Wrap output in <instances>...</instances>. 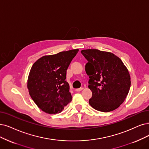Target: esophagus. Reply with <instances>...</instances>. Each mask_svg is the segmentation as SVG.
Listing matches in <instances>:
<instances>
[{"label":"esophagus","instance_id":"34e87169","mask_svg":"<svg viewBox=\"0 0 149 149\" xmlns=\"http://www.w3.org/2000/svg\"><path fill=\"white\" fill-rule=\"evenodd\" d=\"M84 88H77V89H76V91H81L82 90H83Z\"/></svg>","mask_w":149,"mask_h":149}]
</instances>
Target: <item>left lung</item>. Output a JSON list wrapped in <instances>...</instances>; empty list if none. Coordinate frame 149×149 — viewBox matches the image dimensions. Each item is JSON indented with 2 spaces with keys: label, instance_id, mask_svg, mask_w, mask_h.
Instances as JSON below:
<instances>
[{
  "label": "left lung",
  "instance_id": "8db88e82",
  "mask_svg": "<svg viewBox=\"0 0 149 149\" xmlns=\"http://www.w3.org/2000/svg\"><path fill=\"white\" fill-rule=\"evenodd\" d=\"M81 53L88 61L85 71L92 91L90 106L101 112L114 111L124 102L130 91L131 77L127 68L111 52L87 49Z\"/></svg>",
  "mask_w": 149,
  "mask_h": 149
}]
</instances>
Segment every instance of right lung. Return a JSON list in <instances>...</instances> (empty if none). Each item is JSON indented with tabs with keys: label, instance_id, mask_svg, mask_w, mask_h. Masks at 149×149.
Segmentation results:
<instances>
[{
	"label": "right lung",
	"instance_id": "right-lung-1",
	"mask_svg": "<svg viewBox=\"0 0 149 149\" xmlns=\"http://www.w3.org/2000/svg\"><path fill=\"white\" fill-rule=\"evenodd\" d=\"M79 49L45 55L32 65L27 79L29 93L38 107L48 114L61 112L72 100L66 72Z\"/></svg>",
	"mask_w": 149,
	"mask_h": 149
}]
</instances>
